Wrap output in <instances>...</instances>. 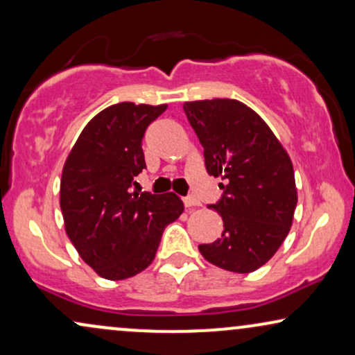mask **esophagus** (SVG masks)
<instances>
[{
  "instance_id": "obj_1",
  "label": "esophagus",
  "mask_w": 355,
  "mask_h": 355,
  "mask_svg": "<svg viewBox=\"0 0 355 355\" xmlns=\"http://www.w3.org/2000/svg\"><path fill=\"white\" fill-rule=\"evenodd\" d=\"M183 203H185L187 208H195V206H200V201L195 198V196H187L183 198Z\"/></svg>"
}]
</instances>
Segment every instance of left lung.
Listing matches in <instances>:
<instances>
[{"mask_svg": "<svg viewBox=\"0 0 355 355\" xmlns=\"http://www.w3.org/2000/svg\"><path fill=\"white\" fill-rule=\"evenodd\" d=\"M185 114L205 149L206 170L221 177L223 196L209 208L224 231L200 252L224 270L249 273L273 257L288 236L297 185L288 154L266 121L237 100L187 101Z\"/></svg>", "mask_w": 355, "mask_h": 355, "instance_id": "obj_1", "label": "left lung"}]
</instances>
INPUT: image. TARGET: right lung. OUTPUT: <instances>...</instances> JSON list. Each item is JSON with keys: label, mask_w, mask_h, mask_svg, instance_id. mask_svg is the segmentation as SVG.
<instances>
[{"label": "right lung", "mask_w": 355, "mask_h": 355, "mask_svg": "<svg viewBox=\"0 0 355 355\" xmlns=\"http://www.w3.org/2000/svg\"><path fill=\"white\" fill-rule=\"evenodd\" d=\"M167 105L124 101L85 125L67 157L60 180L65 232L85 262L106 280L146 270L165 226L183 213L175 193L129 190L146 168L142 137ZM136 183V182H134Z\"/></svg>", "instance_id": "right-lung-1"}]
</instances>
